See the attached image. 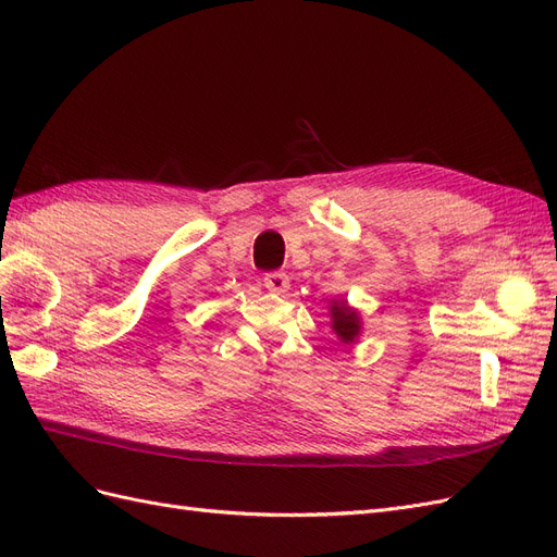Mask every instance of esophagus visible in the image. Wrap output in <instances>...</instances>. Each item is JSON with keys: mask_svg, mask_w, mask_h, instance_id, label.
Returning a JSON list of instances; mask_svg holds the SVG:
<instances>
[{"mask_svg": "<svg viewBox=\"0 0 557 557\" xmlns=\"http://www.w3.org/2000/svg\"><path fill=\"white\" fill-rule=\"evenodd\" d=\"M264 288L272 290V293H285L290 288V278L285 276L283 272H269L264 274Z\"/></svg>", "mask_w": 557, "mask_h": 557, "instance_id": "esophagus-1", "label": "esophagus"}]
</instances>
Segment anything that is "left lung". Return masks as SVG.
Masks as SVG:
<instances>
[{"label":"left lung","mask_w":557,"mask_h":557,"mask_svg":"<svg viewBox=\"0 0 557 557\" xmlns=\"http://www.w3.org/2000/svg\"><path fill=\"white\" fill-rule=\"evenodd\" d=\"M330 315H332V330L344 344H352L358 339V334L362 330V320L356 309H350L344 299H332Z\"/></svg>","instance_id":"left-lung-1"}]
</instances>
